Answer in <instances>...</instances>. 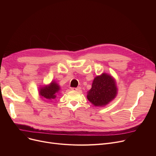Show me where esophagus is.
<instances>
[{
    "label": "esophagus",
    "instance_id": "esophagus-1",
    "mask_svg": "<svg viewBox=\"0 0 156 156\" xmlns=\"http://www.w3.org/2000/svg\"><path fill=\"white\" fill-rule=\"evenodd\" d=\"M71 90L73 91H77L79 92L81 90V87H77V88H71Z\"/></svg>",
    "mask_w": 156,
    "mask_h": 156
}]
</instances>
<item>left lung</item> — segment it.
Listing matches in <instances>:
<instances>
[{
  "label": "left lung",
  "instance_id": "obj_1",
  "mask_svg": "<svg viewBox=\"0 0 156 156\" xmlns=\"http://www.w3.org/2000/svg\"><path fill=\"white\" fill-rule=\"evenodd\" d=\"M118 88L114 78L107 73L97 76L87 92V99L95 106L102 107L108 104L117 95Z\"/></svg>",
  "mask_w": 156,
  "mask_h": 156
}]
</instances>
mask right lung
Instances as JSON below:
<instances>
[{"mask_svg": "<svg viewBox=\"0 0 156 156\" xmlns=\"http://www.w3.org/2000/svg\"><path fill=\"white\" fill-rule=\"evenodd\" d=\"M59 90V85L55 81H52L49 85L40 87L39 95L45 100L52 101L56 98V95Z\"/></svg>", "mask_w": 156, "mask_h": 156, "instance_id": "right-lung-1", "label": "right lung"}]
</instances>
